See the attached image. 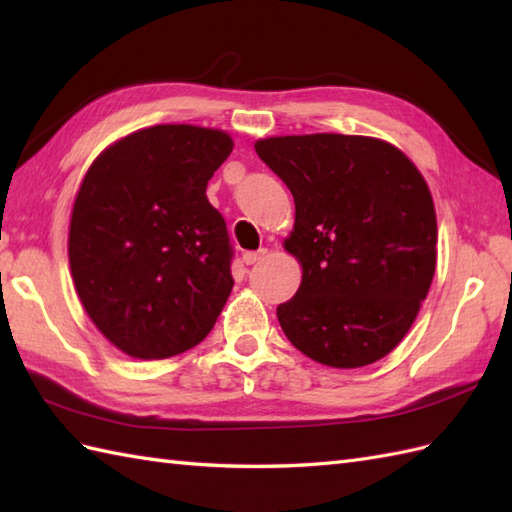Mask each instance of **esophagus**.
Here are the masks:
<instances>
[{"label":"esophagus","instance_id":"34e87169","mask_svg":"<svg viewBox=\"0 0 512 512\" xmlns=\"http://www.w3.org/2000/svg\"><path fill=\"white\" fill-rule=\"evenodd\" d=\"M268 255V250L266 248H259V250H248V253H244V264L246 266H253V264H257L259 259H264Z\"/></svg>","mask_w":512,"mask_h":512}]
</instances>
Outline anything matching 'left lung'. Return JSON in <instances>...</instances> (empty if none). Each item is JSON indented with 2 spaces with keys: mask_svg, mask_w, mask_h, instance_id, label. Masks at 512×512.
Returning a JSON list of instances; mask_svg holds the SVG:
<instances>
[{
  "mask_svg": "<svg viewBox=\"0 0 512 512\" xmlns=\"http://www.w3.org/2000/svg\"><path fill=\"white\" fill-rule=\"evenodd\" d=\"M255 151L295 198L284 248L303 275L277 308L281 330L321 365L380 361L405 339L436 273V206L422 173L372 136H270Z\"/></svg>",
  "mask_w": 512,
  "mask_h": 512,
  "instance_id": "obj_1",
  "label": "left lung"
}]
</instances>
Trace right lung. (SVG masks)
Listing matches in <instances>:
<instances>
[{
    "instance_id": "1",
    "label": "right lung",
    "mask_w": 512,
    "mask_h": 512,
    "mask_svg": "<svg viewBox=\"0 0 512 512\" xmlns=\"http://www.w3.org/2000/svg\"><path fill=\"white\" fill-rule=\"evenodd\" d=\"M233 138L138 129L101 151L74 198L68 257L85 312L118 350L158 361L211 332L233 290L226 222L206 184Z\"/></svg>"
}]
</instances>
